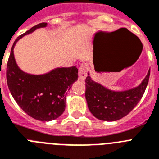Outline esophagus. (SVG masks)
Here are the masks:
<instances>
[{"instance_id": "esophagus-1", "label": "esophagus", "mask_w": 159, "mask_h": 159, "mask_svg": "<svg viewBox=\"0 0 159 159\" xmlns=\"http://www.w3.org/2000/svg\"><path fill=\"white\" fill-rule=\"evenodd\" d=\"M89 66L87 64H82L79 67V78L81 80H85L87 77V72Z\"/></svg>"}]
</instances>
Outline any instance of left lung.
Here are the masks:
<instances>
[{"label":"left lung","mask_w":159,"mask_h":159,"mask_svg":"<svg viewBox=\"0 0 159 159\" xmlns=\"http://www.w3.org/2000/svg\"><path fill=\"white\" fill-rule=\"evenodd\" d=\"M150 70L142 83L125 91H112L93 81L88 74L85 79V99L91 114L102 121H114L127 115L143 98Z\"/></svg>","instance_id":"obj_1"}]
</instances>
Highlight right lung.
<instances>
[{
	"mask_svg": "<svg viewBox=\"0 0 159 159\" xmlns=\"http://www.w3.org/2000/svg\"><path fill=\"white\" fill-rule=\"evenodd\" d=\"M46 25L45 22L40 23L16 38L6 69L7 84L16 102L28 115L41 121L54 120L63 114L66 91L70 90L78 78L76 66L56 68L47 74L33 75L23 72L16 65L13 49L17 41Z\"/></svg>",
	"mask_w": 159,
	"mask_h": 159,
	"instance_id": "obj_1",
	"label": "right lung"
}]
</instances>
